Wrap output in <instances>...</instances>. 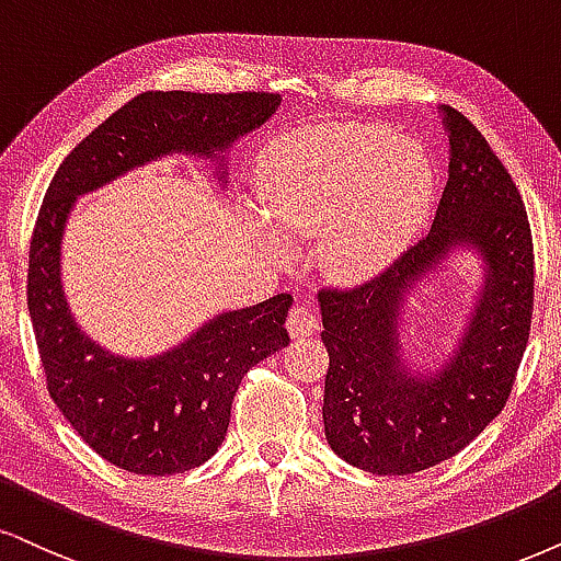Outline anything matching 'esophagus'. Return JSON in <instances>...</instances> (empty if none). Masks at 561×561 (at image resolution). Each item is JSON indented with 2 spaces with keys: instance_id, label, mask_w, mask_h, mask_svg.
<instances>
[{
  "instance_id": "1",
  "label": "esophagus",
  "mask_w": 561,
  "mask_h": 561,
  "mask_svg": "<svg viewBox=\"0 0 561 561\" xmlns=\"http://www.w3.org/2000/svg\"><path fill=\"white\" fill-rule=\"evenodd\" d=\"M287 329L293 336H313L318 331V318L308 302H297L287 316Z\"/></svg>"
}]
</instances>
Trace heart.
Returning a JSON list of instances; mask_svg holds the SVG:
<instances>
[{"label": "heart", "instance_id": "heart-1", "mask_svg": "<svg viewBox=\"0 0 561 561\" xmlns=\"http://www.w3.org/2000/svg\"><path fill=\"white\" fill-rule=\"evenodd\" d=\"M259 194L282 230L325 238L333 272L363 279L422 225L432 165L420 145L386 126H318L293 131L266 152Z\"/></svg>", "mask_w": 561, "mask_h": 561}]
</instances>
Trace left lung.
Listing matches in <instances>:
<instances>
[{"label": "left lung", "mask_w": 561, "mask_h": 561, "mask_svg": "<svg viewBox=\"0 0 561 561\" xmlns=\"http://www.w3.org/2000/svg\"><path fill=\"white\" fill-rule=\"evenodd\" d=\"M443 113L450 165L432 230L370 279L318 293L325 439L378 477L432 469L479 437L513 393L534 323V236L520 191L477 126L450 105ZM453 242L477 244L493 282L457 359L437 376L407 379L392 346L400 293Z\"/></svg>", "instance_id": "left-lung-1"}]
</instances>
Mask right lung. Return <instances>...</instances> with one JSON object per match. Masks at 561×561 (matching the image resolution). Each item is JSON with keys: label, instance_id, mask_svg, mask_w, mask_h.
Returning <instances> with one entry per match:
<instances>
[{"label": "right lung", "instance_id": "1", "mask_svg": "<svg viewBox=\"0 0 561 561\" xmlns=\"http://www.w3.org/2000/svg\"><path fill=\"white\" fill-rule=\"evenodd\" d=\"M276 92H141L84 137L48 183L27 256V310L46 388L98 456L141 477L202 466L222 445L245 373L289 344L293 297H268L202 325L154 359H122L77 329L59 245L75 196L173 150L209 154L272 116Z\"/></svg>", "mask_w": 561, "mask_h": 561}]
</instances>
